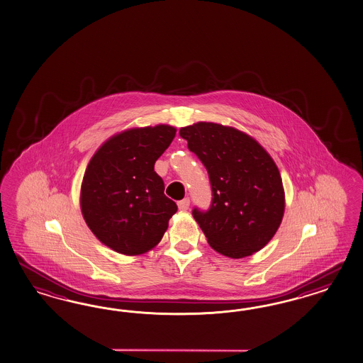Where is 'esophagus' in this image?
Here are the masks:
<instances>
[{"label": "esophagus", "mask_w": 363, "mask_h": 363, "mask_svg": "<svg viewBox=\"0 0 363 363\" xmlns=\"http://www.w3.org/2000/svg\"><path fill=\"white\" fill-rule=\"evenodd\" d=\"M177 207L180 211H186L188 208H189V199L186 197V199H183V200H180L179 203H177Z\"/></svg>", "instance_id": "34e87169"}]
</instances>
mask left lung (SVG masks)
Wrapping results in <instances>:
<instances>
[{
	"mask_svg": "<svg viewBox=\"0 0 363 363\" xmlns=\"http://www.w3.org/2000/svg\"><path fill=\"white\" fill-rule=\"evenodd\" d=\"M179 134L209 175L211 208L192 211L208 244L230 259L259 252L285 211L282 179L272 156L250 135L229 125L197 122Z\"/></svg>",
	"mask_w": 363,
	"mask_h": 363,
	"instance_id": "8db88e82",
	"label": "left lung"
}]
</instances>
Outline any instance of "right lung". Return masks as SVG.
Instances as JSON below:
<instances>
[{
    "label": "right lung",
    "mask_w": 363,
    "mask_h": 363,
    "mask_svg": "<svg viewBox=\"0 0 363 363\" xmlns=\"http://www.w3.org/2000/svg\"><path fill=\"white\" fill-rule=\"evenodd\" d=\"M172 125L128 128L115 134L90 159L81 186L87 227L106 247L125 256L155 248L175 215L155 162L174 140Z\"/></svg>",
    "instance_id": "add662e5"
}]
</instances>
